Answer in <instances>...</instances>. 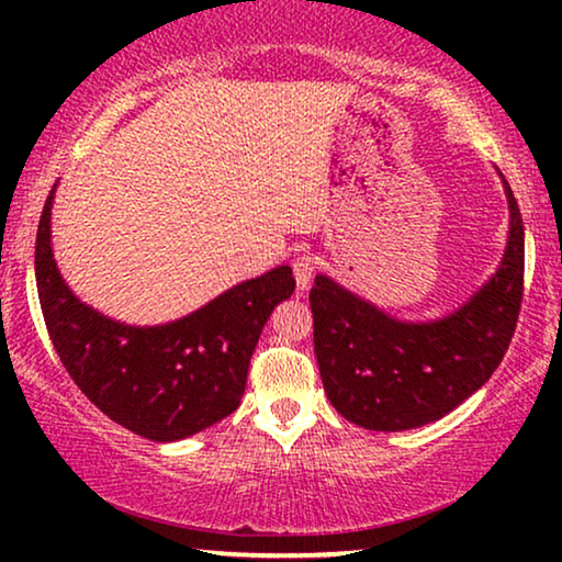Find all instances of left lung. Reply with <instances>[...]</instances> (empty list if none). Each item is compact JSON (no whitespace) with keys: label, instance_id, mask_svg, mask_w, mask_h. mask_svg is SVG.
Returning a JSON list of instances; mask_svg holds the SVG:
<instances>
[{"label":"left lung","instance_id":"1","mask_svg":"<svg viewBox=\"0 0 562 562\" xmlns=\"http://www.w3.org/2000/svg\"><path fill=\"white\" fill-rule=\"evenodd\" d=\"M45 199L35 240V283L53 348L91 404L153 442H181L240 406L248 363L273 306L294 294L289 266L235 283L187 317L130 325L83 302L53 250Z\"/></svg>","mask_w":562,"mask_h":562}]
</instances>
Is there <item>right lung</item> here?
I'll list each match as a JSON object with an SVG mask.
<instances>
[{"label":"right lung","instance_id":"1","mask_svg":"<svg viewBox=\"0 0 562 562\" xmlns=\"http://www.w3.org/2000/svg\"><path fill=\"white\" fill-rule=\"evenodd\" d=\"M509 233L496 271L456 312L402 319L329 273L314 276V352L329 404L375 432L442 419L496 371L517 327L525 281V227L509 183Z\"/></svg>","mask_w":562,"mask_h":562}]
</instances>
